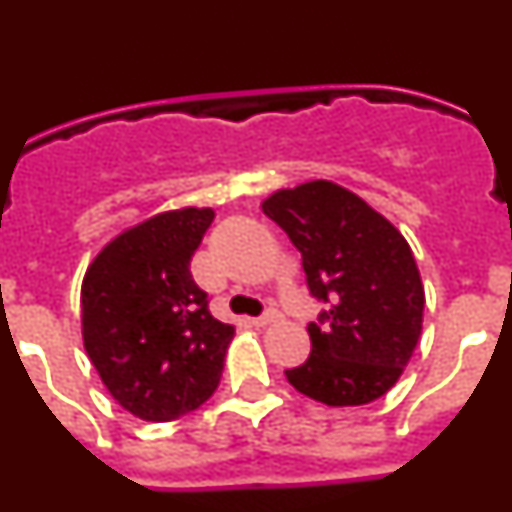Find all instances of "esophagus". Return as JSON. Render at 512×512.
<instances>
[{"instance_id": "esophagus-1", "label": "esophagus", "mask_w": 512, "mask_h": 512, "mask_svg": "<svg viewBox=\"0 0 512 512\" xmlns=\"http://www.w3.org/2000/svg\"><path fill=\"white\" fill-rule=\"evenodd\" d=\"M277 320H282V315H279L277 310H266L264 315H259V318H251V325H256V328H264V325L277 323Z\"/></svg>"}]
</instances>
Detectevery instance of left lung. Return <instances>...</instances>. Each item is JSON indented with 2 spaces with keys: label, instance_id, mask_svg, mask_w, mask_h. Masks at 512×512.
<instances>
[{
  "label": "left lung",
  "instance_id": "obj_1",
  "mask_svg": "<svg viewBox=\"0 0 512 512\" xmlns=\"http://www.w3.org/2000/svg\"><path fill=\"white\" fill-rule=\"evenodd\" d=\"M302 253L307 289L325 302L307 325L312 351L287 369L302 395L330 405H366L395 387L423 330L425 292L400 230L333 182L279 189L261 205Z\"/></svg>",
  "mask_w": 512,
  "mask_h": 512
}]
</instances>
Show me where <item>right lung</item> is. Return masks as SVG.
<instances>
[{"instance_id":"obj_1","label":"right lung","mask_w":512,"mask_h":512,"mask_svg":"<svg viewBox=\"0 0 512 512\" xmlns=\"http://www.w3.org/2000/svg\"><path fill=\"white\" fill-rule=\"evenodd\" d=\"M215 212L184 207L112 238L81 284V336L104 387L140 420L166 423L210 400L235 328L210 315L189 261Z\"/></svg>"}]
</instances>
